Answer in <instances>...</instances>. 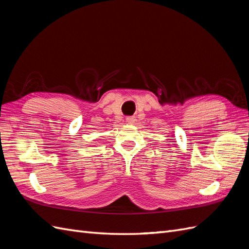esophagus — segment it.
I'll return each instance as SVG.
<instances>
[{"instance_id": "1", "label": "esophagus", "mask_w": 249, "mask_h": 249, "mask_svg": "<svg viewBox=\"0 0 249 249\" xmlns=\"http://www.w3.org/2000/svg\"><path fill=\"white\" fill-rule=\"evenodd\" d=\"M125 120H126L127 124H133L135 122V117L134 116H129V117L125 118Z\"/></svg>"}]
</instances>
